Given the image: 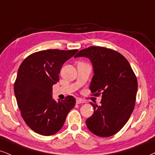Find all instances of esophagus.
<instances>
[{"mask_svg":"<svg viewBox=\"0 0 155 155\" xmlns=\"http://www.w3.org/2000/svg\"><path fill=\"white\" fill-rule=\"evenodd\" d=\"M83 103H85V101L83 100V99L78 98L76 99V104H83Z\"/></svg>","mask_w":155,"mask_h":155,"instance_id":"1","label":"esophagus"}]
</instances>
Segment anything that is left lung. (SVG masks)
Here are the masks:
<instances>
[{"instance_id":"1","label":"left lung","mask_w":155,"mask_h":155,"mask_svg":"<svg viewBox=\"0 0 155 155\" xmlns=\"http://www.w3.org/2000/svg\"><path fill=\"white\" fill-rule=\"evenodd\" d=\"M85 57L93 64L94 75L90 90L94 96L102 95L100 106L91 103L94 113L86 120L93 134L108 137L118 132L132 114L138 88L137 79L121 53L103 47H90L74 56Z\"/></svg>"}]
</instances>
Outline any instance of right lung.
I'll use <instances>...</instances> for the list:
<instances>
[{"instance_id": "right-lung-1", "label": "right lung", "mask_w": 155, "mask_h": 155, "mask_svg": "<svg viewBox=\"0 0 155 155\" xmlns=\"http://www.w3.org/2000/svg\"><path fill=\"white\" fill-rule=\"evenodd\" d=\"M78 51L54 49L37 51L28 55L19 67L14 83L15 96L23 119L36 133L43 136L56 134L75 106L72 95L55 101L52 86L60 81L62 64Z\"/></svg>"}]
</instances>
